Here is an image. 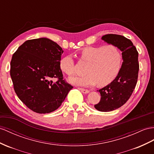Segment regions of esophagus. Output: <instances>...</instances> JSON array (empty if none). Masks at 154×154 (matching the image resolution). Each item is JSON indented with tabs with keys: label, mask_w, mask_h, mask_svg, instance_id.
<instances>
[{
	"label": "esophagus",
	"mask_w": 154,
	"mask_h": 154,
	"mask_svg": "<svg viewBox=\"0 0 154 154\" xmlns=\"http://www.w3.org/2000/svg\"><path fill=\"white\" fill-rule=\"evenodd\" d=\"M79 90L81 91L83 93V94H88L90 92V91L87 89H85V88H79Z\"/></svg>",
	"instance_id": "1"
}]
</instances>
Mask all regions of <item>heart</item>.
<instances>
[{"label":"heart","mask_w":154,"mask_h":154,"mask_svg":"<svg viewBox=\"0 0 154 154\" xmlns=\"http://www.w3.org/2000/svg\"><path fill=\"white\" fill-rule=\"evenodd\" d=\"M81 60L87 62L83 76L69 79L71 84L89 86L97 83L100 86L109 85L115 79L119 72L122 57L119 49L114 45L104 46H88L80 53ZM60 68L68 75L75 73V62L72 56L66 55L60 60Z\"/></svg>","instance_id":"obj_1"}]
</instances>
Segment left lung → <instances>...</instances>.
<instances>
[{"label": "left lung", "instance_id": "obj_1", "mask_svg": "<svg viewBox=\"0 0 154 154\" xmlns=\"http://www.w3.org/2000/svg\"><path fill=\"white\" fill-rule=\"evenodd\" d=\"M102 40L116 46L122 51L123 62L118 75L111 83L99 91L100 101L94 105L101 112H109L122 107L129 99L135 88L139 70V53L132 42L118 34H106Z\"/></svg>", "mask_w": 154, "mask_h": 154}]
</instances>
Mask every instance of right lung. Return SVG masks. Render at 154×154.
<instances>
[{
    "label": "right lung",
    "instance_id": "add662e5",
    "mask_svg": "<svg viewBox=\"0 0 154 154\" xmlns=\"http://www.w3.org/2000/svg\"><path fill=\"white\" fill-rule=\"evenodd\" d=\"M63 52L57 43L41 38L26 41L13 54L10 76L14 90L34 112L45 114L57 110L73 88L63 79L60 68Z\"/></svg>",
    "mask_w": 154,
    "mask_h": 154
}]
</instances>
